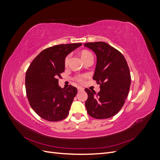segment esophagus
<instances>
[{"label": "esophagus", "mask_w": 160, "mask_h": 160, "mask_svg": "<svg viewBox=\"0 0 160 160\" xmlns=\"http://www.w3.org/2000/svg\"><path fill=\"white\" fill-rule=\"evenodd\" d=\"M77 90H78L79 92H80V91H83L84 89L83 88H80V87H78V88H77Z\"/></svg>", "instance_id": "1"}]
</instances>
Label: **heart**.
<instances>
[{
	"instance_id": "1",
	"label": "heart",
	"mask_w": 160,
	"mask_h": 160,
	"mask_svg": "<svg viewBox=\"0 0 160 160\" xmlns=\"http://www.w3.org/2000/svg\"><path fill=\"white\" fill-rule=\"evenodd\" d=\"M91 53L90 52L88 51H82L81 53V58H82V59H84L85 57H86L87 56H88V55H91ZM69 59V56H67V57L65 58V65H67V63H68ZM83 77H84V76L80 75V76L77 77L75 79H76L77 81H79V82H82V81H83Z\"/></svg>"
}]
</instances>
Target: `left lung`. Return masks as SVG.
Returning a JSON list of instances; mask_svg holds the SVG:
<instances>
[{"instance_id": "left-lung-1", "label": "left lung", "mask_w": 160, "mask_h": 160, "mask_svg": "<svg viewBox=\"0 0 160 160\" xmlns=\"http://www.w3.org/2000/svg\"><path fill=\"white\" fill-rule=\"evenodd\" d=\"M84 47L93 51L97 63L93 79L100 85L96 94L88 89L85 108L91 117L108 119L117 114L127 98L131 85V75L124 56L105 42L85 43Z\"/></svg>"}]
</instances>
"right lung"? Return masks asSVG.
Here are the masks:
<instances>
[{
	"instance_id": "add662e5",
	"label": "right lung",
	"mask_w": 160,
	"mask_h": 160,
	"mask_svg": "<svg viewBox=\"0 0 160 160\" xmlns=\"http://www.w3.org/2000/svg\"><path fill=\"white\" fill-rule=\"evenodd\" d=\"M81 43L55 45L42 51L28 67L25 76L27 95L32 109L49 122L65 119L77 89L59 85L60 74L65 71L66 57Z\"/></svg>"
}]
</instances>
